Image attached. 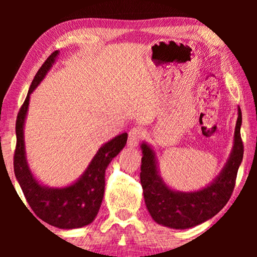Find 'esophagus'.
Masks as SVG:
<instances>
[{
	"label": "esophagus",
	"mask_w": 257,
	"mask_h": 257,
	"mask_svg": "<svg viewBox=\"0 0 257 257\" xmlns=\"http://www.w3.org/2000/svg\"><path fill=\"white\" fill-rule=\"evenodd\" d=\"M144 136H145L144 130H143L142 128H139V127L132 128L130 129L129 136H128V145L130 147L138 146V144L143 141Z\"/></svg>",
	"instance_id": "1"
}]
</instances>
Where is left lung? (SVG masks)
Returning <instances> with one entry per match:
<instances>
[{"mask_svg": "<svg viewBox=\"0 0 257 257\" xmlns=\"http://www.w3.org/2000/svg\"><path fill=\"white\" fill-rule=\"evenodd\" d=\"M240 125L241 111L238 108L233 149L227 164L214 182L195 193H179L169 188L158 175L154 152L142 144L141 184L146 207L155 222L173 229H187L205 222L222 210L231 197L242 161Z\"/></svg>", "mask_w": 257, "mask_h": 257, "instance_id": "left-lung-1", "label": "left lung"}]
</instances>
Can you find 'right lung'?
<instances>
[{
  "mask_svg": "<svg viewBox=\"0 0 257 257\" xmlns=\"http://www.w3.org/2000/svg\"><path fill=\"white\" fill-rule=\"evenodd\" d=\"M58 54L59 52L54 51L42 64L30 85L27 97L19 110L16 121L17 144L14 167L16 178L23 189L26 201L36 216L53 227L75 229L92 223L96 217L104 196L106 167L124 147L128 134H121L103 145L84 175L73 185L66 188H49L38 184L26 161L24 123L30 94L45 77Z\"/></svg>",
  "mask_w": 257,
  "mask_h": 257,
  "instance_id": "right-lung-1",
  "label": "right lung"
}]
</instances>
